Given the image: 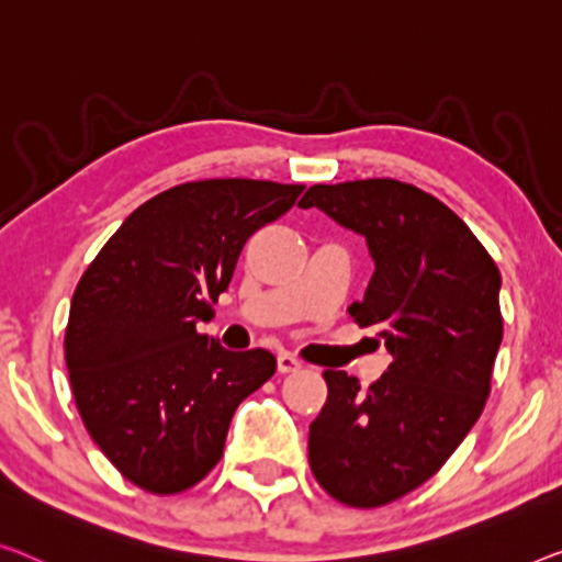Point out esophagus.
<instances>
[{"label": "esophagus", "mask_w": 562, "mask_h": 562, "mask_svg": "<svg viewBox=\"0 0 562 562\" xmlns=\"http://www.w3.org/2000/svg\"><path fill=\"white\" fill-rule=\"evenodd\" d=\"M300 368H303V361H300L297 356L288 353V350L278 356V371L280 373H295V371H300Z\"/></svg>", "instance_id": "1"}]
</instances>
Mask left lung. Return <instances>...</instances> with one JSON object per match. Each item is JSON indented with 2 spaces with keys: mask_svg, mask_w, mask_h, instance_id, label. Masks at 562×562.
Here are the masks:
<instances>
[{
  "mask_svg": "<svg viewBox=\"0 0 562 562\" xmlns=\"http://www.w3.org/2000/svg\"><path fill=\"white\" fill-rule=\"evenodd\" d=\"M300 206L366 239L375 270L348 313L391 353L368 391L346 371L323 373L310 469L342 505L381 507L437 474L480 418L502 342V278L467 224L412 183H315Z\"/></svg>",
  "mask_w": 562,
  "mask_h": 562,
  "instance_id": "obj_1",
  "label": "left lung"
}]
</instances>
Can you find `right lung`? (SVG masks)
Returning <instances> with one entry per match:
<instances>
[{
	"mask_svg": "<svg viewBox=\"0 0 562 562\" xmlns=\"http://www.w3.org/2000/svg\"><path fill=\"white\" fill-rule=\"evenodd\" d=\"M300 183L189 181L148 199L105 241L70 303L65 361L82 424L154 495L194 487L222 459L237 406L278 361L201 335L245 241Z\"/></svg>",
	"mask_w": 562,
	"mask_h": 562,
	"instance_id": "right-lung-1",
	"label": "right lung"
}]
</instances>
